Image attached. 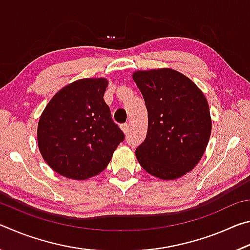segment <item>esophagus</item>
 I'll return each mask as SVG.
<instances>
[{"mask_svg":"<svg viewBox=\"0 0 250 250\" xmlns=\"http://www.w3.org/2000/svg\"><path fill=\"white\" fill-rule=\"evenodd\" d=\"M121 130L124 131V133H126L129 131V124H124V125H121Z\"/></svg>","mask_w":250,"mask_h":250,"instance_id":"obj_1","label":"esophagus"}]
</instances>
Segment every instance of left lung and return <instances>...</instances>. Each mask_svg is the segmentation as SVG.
I'll return each mask as SVG.
<instances>
[{
  "label": "left lung",
  "mask_w": 250,
  "mask_h": 250,
  "mask_svg": "<svg viewBox=\"0 0 250 250\" xmlns=\"http://www.w3.org/2000/svg\"><path fill=\"white\" fill-rule=\"evenodd\" d=\"M132 78L147 110L146 138L135 156L149 174L179 179L206 150L211 132L208 103L191 79L172 68L137 70Z\"/></svg>",
  "instance_id": "obj_1"
}]
</instances>
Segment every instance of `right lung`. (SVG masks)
Instances as JSON below:
<instances>
[{
  "label": "right lung",
  "instance_id": "obj_1",
  "mask_svg": "<svg viewBox=\"0 0 250 250\" xmlns=\"http://www.w3.org/2000/svg\"><path fill=\"white\" fill-rule=\"evenodd\" d=\"M105 78H83L62 87L46 105L37 126L39 149L53 170L73 180L103 172L125 134L111 119Z\"/></svg>",
  "mask_w": 250,
  "mask_h": 250
}]
</instances>
